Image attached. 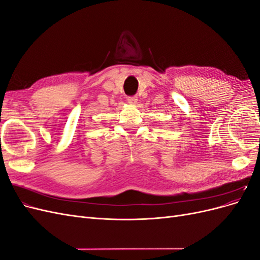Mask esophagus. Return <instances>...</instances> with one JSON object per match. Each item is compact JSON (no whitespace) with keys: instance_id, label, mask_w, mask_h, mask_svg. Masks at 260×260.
Instances as JSON below:
<instances>
[{"instance_id":"obj_1","label":"esophagus","mask_w":260,"mask_h":260,"mask_svg":"<svg viewBox=\"0 0 260 260\" xmlns=\"http://www.w3.org/2000/svg\"><path fill=\"white\" fill-rule=\"evenodd\" d=\"M127 102L130 105H136L137 102H138V98L137 96H129L127 99Z\"/></svg>"}]
</instances>
